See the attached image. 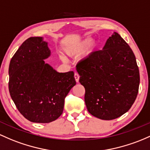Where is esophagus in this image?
<instances>
[{
	"instance_id": "34e87169",
	"label": "esophagus",
	"mask_w": 150,
	"mask_h": 150,
	"mask_svg": "<svg viewBox=\"0 0 150 150\" xmlns=\"http://www.w3.org/2000/svg\"><path fill=\"white\" fill-rule=\"evenodd\" d=\"M74 77H75V81H76L77 83H78L79 79H80V76H79L78 74V73H75V74H74Z\"/></svg>"
}]
</instances>
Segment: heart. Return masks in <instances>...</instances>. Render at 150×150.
Here are the masks:
<instances>
[{
	"label": "heart",
	"mask_w": 150,
	"mask_h": 150,
	"mask_svg": "<svg viewBox=\"0 0 150 150\" xmlns=\"http://www.w3.org/2000/svg\"><path fill=\"white\" fill-rule=\"evenodd\" d=\"M98 47V41L93 40L90 38H87L75 43L65 45L62 49V51L65 55L72 57L78 56L85 50V56H89L93 54Z\"/></svg>",
	"instance_id": "heart-1"
}]
</instances>
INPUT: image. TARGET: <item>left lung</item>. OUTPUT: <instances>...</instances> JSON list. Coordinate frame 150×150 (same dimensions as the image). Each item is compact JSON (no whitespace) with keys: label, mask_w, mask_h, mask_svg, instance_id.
Masks as SVG:
<instances>
[{"label":"left lung","mask_w":150,"mask_h":150,"mask_svg":"<svg viewBox=\"0 0 150 150\" xmlns=\"http://www.w3.org/2000/svg\"><path fill=\"white\" fill-rule=\"evenodd\" d=\"M76 67L92 115L111 120L130 109L139 90V68L134 52L117 33L107 40L103 50L94 52Z\"/></svg>","instance_id":"obj_1"}]
</instances>
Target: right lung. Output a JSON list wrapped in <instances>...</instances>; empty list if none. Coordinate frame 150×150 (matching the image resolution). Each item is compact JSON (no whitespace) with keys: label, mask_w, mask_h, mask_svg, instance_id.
Masks as SVG:
<instances>
[{"label":"right lung","mask_w":150,"mask_h":150,"mask_svg":"<svg viewBox=\"0 0 150 150\" xmlns=\"http://www.w3.org/2000/svg\"><path fill=\"white\" fill-rule=\"evenodd\" d=\"M50 55L42 37L28 38L10 62V95L28 120L49 123L63 112L65 98L76 85L74 72H58L44 60Z\"/></svg>","instance_id":"right-lung-1"}]
</instances>
